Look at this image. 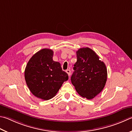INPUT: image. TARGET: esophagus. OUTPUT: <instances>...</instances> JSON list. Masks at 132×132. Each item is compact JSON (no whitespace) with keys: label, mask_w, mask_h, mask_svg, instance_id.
<instances>
[{"label":"esophagus","mask_w":132,"mask_h":132,"mask_svg":"<svg viewBox=\"0 0 132 132\" xmlns=\"http://www.w3.org/2000/svg\"><path fill=\"white\" fill-rule=\"evenodd\" d=\"M66 72L68 74V75H69V76H70V72H71V71L69 70V69H67V70H66Z\"/></svg>","instance_id":"obj_1"}]
</instances>
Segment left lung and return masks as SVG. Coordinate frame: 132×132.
Listing matches in <instances>:
<instances>
[{
    "label": "left lung",
    "mask_w": 132,
    "mask_h": 132,
    "mask_svg": "<svg viewBox=\"0 0 132 132\" xmlns=\"http://www.w3.org/2000/svg\"><path fill=\"white\" fill-rule=\"evenodd\" d=\"M76 54L77 62L74 64L71 83L81 96L92 99L102 92L106 85V66L89 48H81Z\"/></svg>",
    "instance_id": "obj_1"
}]
</instances>
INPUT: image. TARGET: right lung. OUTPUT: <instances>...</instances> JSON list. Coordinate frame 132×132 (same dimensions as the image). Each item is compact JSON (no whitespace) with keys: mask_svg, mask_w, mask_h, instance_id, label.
I'll list each match as a JSON object with an SVG mask.
<instances>
[{"mask_svg":"<svg viewBox=\"0 0 132 132\" xmlns=\"http://www.w3.org/2000/svg\"><path fill=\"white\" fill-rule=\"evenodd\" d=\"M53 54L50 49L40 50L29 59L25 70L26 83L30 92L44 100L54 97L69 79L60 63L53 61Z\"/></svg>","mask_w":132,"mask_h":132,"instance_id":"obj_1","label":"right lung"}]
</instances>
